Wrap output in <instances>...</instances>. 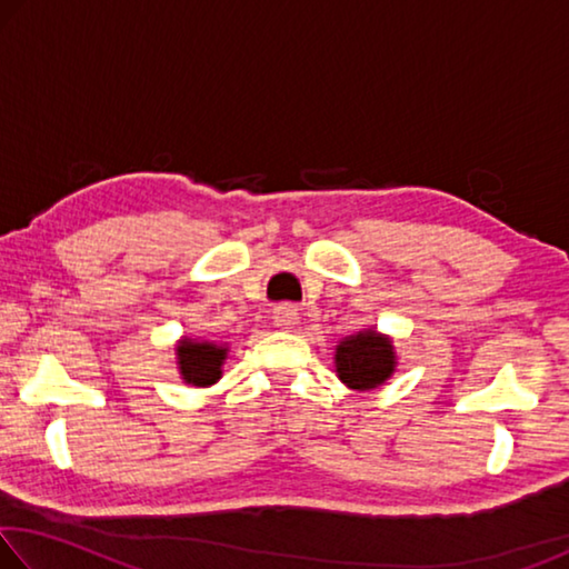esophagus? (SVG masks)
Listing matches in <instances>:
<instances>
[{"mask_svg":"<svg viewBox=\"0 0 569 569\" xmlns=\"http://www.w3.org/2000/svg\"><path fill=\"white\" fill-rule=\"evenodd\" d=\"M273 323L278 329H293L298 323V308L291 303H281L273 308Z\"/></svg>","mask_w":569,"mask_h":569,"instance_id":"esophagus-1","label":"esophagus"}]
</instances>
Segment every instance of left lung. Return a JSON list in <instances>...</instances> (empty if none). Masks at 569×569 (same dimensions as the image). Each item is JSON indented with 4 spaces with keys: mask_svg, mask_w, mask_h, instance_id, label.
Masks as SVG:
<instances>
[{
    "mask_svg": "<svg viewBox=\"0 0 569 569\" xmlns=\"http://www.w3.org/2000/svg\"><path fill=\"white\" fill-rule=\"evenodd\" d=\"M336 371L351 389H373L393 371L391 341L373 331L349 336L336 349Z\"/></svg>",
    "mask_w": 569,
    "mask_h": 569,
    "instance_id": "obj_1",
    "label": "left lung"
}]
</instances>
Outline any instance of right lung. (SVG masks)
I'll return each instance as SVG.
<instances>
[{
    "label": "right lung",
    "instance_id": "1",
    "mask_svg": "<svg viewBox=\"0 0 569 569\" xmlns=\"http://www.w3.org/2000/svg\"><path fill=\"white\" fill-rule=\"evenodd\" d=\"M178 363L182 379L192 387H210L220 379V366L226 359V349L216 343H198V341H180L178 346Z\"/></svg>",
    "mask_w": 569,
    "mask_h": 569
}]
</instances>
